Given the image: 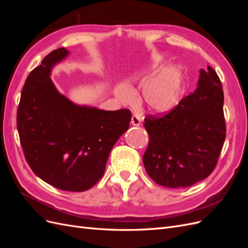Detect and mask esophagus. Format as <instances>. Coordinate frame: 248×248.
Wrapping results in <instances>:
<instances>
[{"label": "esophagus", "mask_w": 248, "mask_h": 248, "mask_svg": "<svg viewBox=\"0 0 248 248\" xmlns=\"http://www.w3.org/2000/svg\"><path fill=\"white\" fill-rule=\"evenodd\" d=\"M140 118L138 115H132L131 117V124L133 126H140Z\"/></svg>", "instance_id": "34e87169"}]
</instances>
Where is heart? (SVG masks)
Segmentation results:
<instances>
[{
  "mask_svg": "<svg viewBox=\"0 0 248 248\" xmlns=\"http://www.w3.org/2000/svg\"><path fill=\"white\" fill-rule=\"evenodd\" d=\"M159 63L155 62L147 69L139 71L132 76L133 81H145L159 68ZM182 76L175 66H169L161 70L156 77L148 80L142 88V97L148 108L154 112H167L174 108L181 91ZM118 98L128 103L133 99L132 90L125 85L116 89Z\"/></svg>",
  "mask_w": 248,
  "mask_h": 248,
  "instance_id": "obj_1",
  "label": "heart"
}]
</instances>
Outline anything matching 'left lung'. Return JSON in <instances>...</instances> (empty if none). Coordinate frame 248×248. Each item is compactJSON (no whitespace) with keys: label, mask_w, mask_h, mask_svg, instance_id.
Here are the masks:
<instances>
[{"label":"left lung","mask_w":248,"mask_h":248,"mask_svg":"<svg viewBox=\"0 0 248 248\" xmlns=\"http://www.w3.org/2000/svg\"><path fill=\"white\" fill-rule=\"evenodd\" d=\"M149 145L142 156L149 177L180 188L206 179L226 139L221 81L212 67L200 70L198 88L164 116H148Z\"/></svg>","instance_id":"left-lung-1"}]
</instances>
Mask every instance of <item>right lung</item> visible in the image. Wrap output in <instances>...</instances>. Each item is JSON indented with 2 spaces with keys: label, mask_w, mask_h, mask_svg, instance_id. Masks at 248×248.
<instances>
[{
  "label": "right lung",
  "mask_w": 248,
  "mask_h": 248,
  "mask_svg": "<svg viewBox=\"0 0 248 248\" xmlns=\"http://www.w3.org/2000/svg\"><path fill=\"white\" fill-rule=\"evenodd\" d=\"M69 55L52 50L31 71L22 88L16 124L26 160L58 189L80 192L103 176L112 147L129 128V109L78 106L59 93L52 67Z\"/></svg>",
  "instance_id": "right-lung-1"
}]
</instances>
